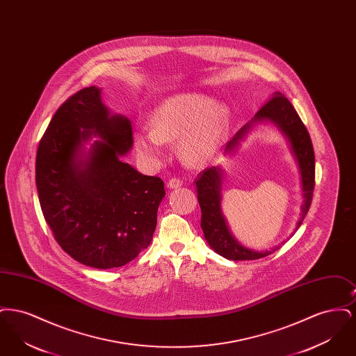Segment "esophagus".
Here are the masks:
<instances>
[{
	"mask_svg": "<svg viewBox=\"0 0 356 356\" xmlns=\"http://www.w3.org/2000/svg\"><path fill=\"white\" fill-rule=\"evenodd\" d=\"M167 186H168V188H179V186H183V180L179 179V177H172L168 180Z\"/></svg>",
	"mask_w": 356,
	"mask_h": 356,
	"instance_id": "1",
	"label": "esophagus"
}]
</instances>
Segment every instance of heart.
<instances>
[{
  "label": "heart",
  "instance_id": "1",
  "mask_svg": "<svg viewBox=\"0 0 356 356\" xmlns=\"http://www.w3.org/2000/svg\"><path fill=\"white\" fill-rule=\"evenodd\" d=\"M229 125V111L224 104L196 93L177 95L157 106L151 129L134 135L137 154L149 164L164 157V143L179 140V152L188 164L203 165L219 151Z\"/></svg>",
  "mask_w": 356,
  "mask_h": 356
}]
</instances>
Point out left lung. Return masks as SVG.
I'll return each mask as SVG.
<instances>
[{
    "mask_svg": "<svg viewBox=\"0 0 356 356\" xmlns=\"http://www.w3.org/2000/svg\"><path fill=\"white\" fill-rule=\"evenodd\" d=\"M270 120L275 122L284 135L287 136L295 154L299 170L302 176L303 197L305 203L302 205V216L296 224V229L302 225L305 215L311 207L314 188H315V153L309 134L305 128L303 121L296 113L292 104L280 92H275L271 99L266 102L254 115V119L247 125H244L235 137L227 144V151H234L238 141L245 136L248 129L252 127V122ZM197 200L202 208V229L205 240L209 245L225 259L229 260H256L264 256H268L279 247L272 251L256 252L240 245L236 238L231 235L227 221L224 220L221 212V170L216 167L204 170L195 181Z\"/></svg>",
    "mask_w": 356,
    "mask_h": 356,
    "instance_id": "1",
    "label": "left lung"
}]
</instances>
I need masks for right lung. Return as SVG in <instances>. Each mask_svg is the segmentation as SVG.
<instances>
[{"instance_id": "1", "label": "right lung", "mask_w": 356, "mask_h": 356, "mask_svg": "<svg viewBox=\"0 0 356 356\" xmlns=\"http://www.w3.org/2000/svg\"><path fill=\"white\" fill-rule=\"evenodd\" d=\"M100 90L72 95L49 122L35 156V186L42 215L58 245L93 268H115L152 241L164 181L121 160L134 145L131 121L111 116ZM95 142L86 159L82 143Z\"/></svg>"}]
</instances>
